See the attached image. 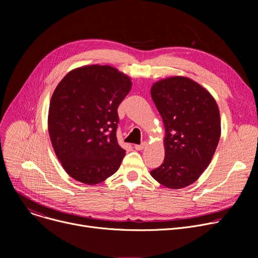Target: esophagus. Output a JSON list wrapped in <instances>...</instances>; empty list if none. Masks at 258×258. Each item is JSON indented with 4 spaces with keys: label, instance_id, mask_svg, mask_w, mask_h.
I'll return each instance as SVG.
<instances>
[{
    "label": "esophagus",
    "instance_id": "esophagus-1",
    "mask_svg": "<svg viewBox=\"0 0 258 258\" xmlns=\"http://www.w3.org/2000/svg\"><path fill=\"white\" fill-rule=\"evenodd\" d=\"M146 145H147V143H146V142H143V143H141V144H136V145H135V148H136L137 151H141V150H143V148H144Z\"/></svg>",
    "mask_w": 258,
    "mask_h": 258
}]
</instances>
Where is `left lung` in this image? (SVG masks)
<instances>
[{"label":"left lung","instance_id":"obj_1","mask_svg":"<svg viewBox=\"0 0 258 258\" xmlns=\"http://www.w3.org/2000/svg\"><path fill=\"white\" fill-rule=\"evenodd\" d=\"M151 94L165 127L164 161L151 174L167 188H184L200 178L215 153L219 106L206 89L183 76L157 81Z\"/></svg>","mask_w":258,"mask_h":258}]
</instances>
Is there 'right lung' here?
<instances>
[{
	"label": "right lung",
	"instance_id": "obj_1",
	"mask_svg": "<svg viewBox=\"0 0 258 258\" xmlns=\"http://www.w3.org/2000/svg\"><path fill=\"white\" fill-rule=\"evenodd\" d=\"M131 78L111 66L80 67L68 73L51 97L48 130L66 172L98 184L114 174L125 156L118 144L117 108L130 93Z\"/></svg>",
	"mask_w": 258,
	"mask_h": 258
}]
</instances>
